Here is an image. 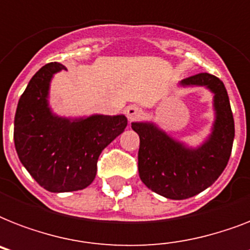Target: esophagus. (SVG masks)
Wrapping results in <instances>:
<instances>
[{"label": "esophagus", "mask_w": 250, "mask_h": 250, "mask_svg": "<svg viewBox=\"0 0 250 250\" xmlns=\"http://www.w3.org/2000/svg\"><path fill=\"white\" fill-rule=\"evenodd\" d=\"M141 114H143V110H141L139 106L132 105V106H128V107L125 109V117H127L128 122L136 121Z\"/></svg>", "instance_id": "1"}]
</instances>
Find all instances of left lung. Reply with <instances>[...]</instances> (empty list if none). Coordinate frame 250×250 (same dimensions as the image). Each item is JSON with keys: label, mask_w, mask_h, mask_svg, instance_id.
Segmentation results:
<instances>
[{"label": "left lung", "mask_w": 250, "mask_h": 250, "mask_svg": "<svg viewBox=\"0 0 250 250\" xmlns=\"http://www.w3.org/2000/svg\"><path fill=\"white\" fill-rule=\"evenodd\" d=\"M182 85H205L214 93L217 119L205 144L188 149L152 123L131 125L140 137V179L153 192L171 200L193 197L211 186L229 164L235 137L232 110L223 82L201 72L183 80Z\"/></svg>", "instance_id": "1"}]
</instances>
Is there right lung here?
Masks as SVG:
<instances>
[{"label": "right lung", "instance_id": "add662e5", "mask_svg": "<svg viewBox=\"0 0 250 250\" xmlns=\"http://www.w3.org/2000/svg\"><path fill=\"white\" fill-rule=\"evenodd\" d=\"M62 63L45 64L29 80L18 102L14 143L21 165L49 192L84 189L93 182L101 152L125 131V115H92L70 121L53 115L48 106L53 74Z\"/></svg>", "mask_w": 250, "mask_h": 250}]
</instances>
